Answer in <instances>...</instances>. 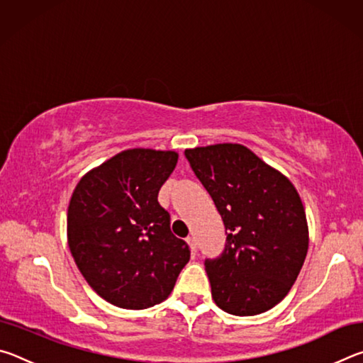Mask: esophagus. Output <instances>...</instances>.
<instances>
[{"label":"esophagus","mask_w":363,"mask_h":363,"mask_svg":"<svg viewBox=\"0 0 363 363\" xmlns=\"http://www.w3.org/2000/svg\"><path fill=\"white\" fill-rule=\"evenodd\" d=\"M186 242H187V245H189L190 251H192V255H195V253H196V242H195V238H194V237H187Z\"/></svg>","instance_id":"esophagus-1"}]
</instances>
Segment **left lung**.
<instances>
[{"label":"left lung","instance_id":"1","mask_svg":"<svg viewBox=\"0 0 363 363\" xmlns=\"http://www.w3.org/2000/svg\"><path fill=\"white\" fill-rule=\"evenodd\" d=\"M186 158L229 232L224 253L205 262L214 303L240 317L272 309L291 290L309 248L296 187L242 144L195 147Z\"/></svg>","mask_w":363,"mask_h":363}]
</instances>
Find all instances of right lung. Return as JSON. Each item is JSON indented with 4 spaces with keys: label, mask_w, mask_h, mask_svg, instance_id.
Instances as JSON below:
<instances>
[{
    "label": "right lung",
    "mask_w": 363,
    "mask_h": 363,
    "mask_svg": "<svg viewBox=\"0 0 363 363\" xmlns=\"http://www.w3.org/2000/svg\"><path fill=\"white\" fill-rule=\"evenodd\" d=\"M177 157L174 150H123L88 171L72 194L70 253L89 286L121 309L167 299L190 259L157 199Z\"/></svg>",
    "instance_id": "add662e5"
}]
</instances>
